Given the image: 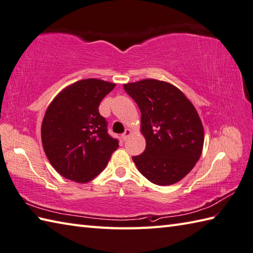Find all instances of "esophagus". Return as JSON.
I'll return each instance as SVG.
<instances>
[{"label":"esophagus","instance_id":"esophagus-1","mask_svg":"<svg viewBox=\"0 0 253 253\" xmlns=\"http://www.w3.org/2000/svg\"><path fill=\"white\" fill-rule=\"evenodd\" d=\"M131 135V130L129 129V128H127V129L125 130V132L123 133L122 135V138H123V140H127L128 139V137H129Z\"/></svg>","mask_w":253,"mask_h":253}]
</instances>
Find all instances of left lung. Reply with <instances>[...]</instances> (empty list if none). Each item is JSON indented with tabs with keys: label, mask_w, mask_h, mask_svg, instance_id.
<instances>
[{
	"label": "left lung",
	"mask_w": 253,
	"mask_h": 253,
	"mask_svg": "<svg viewBox=\"0 0 253 253\" xmlns=\"http://www.w3.org/2000/svg\"><path fill=\"white\" fill-rule=\"evenodd\" d=\"M141 112L140 130L146 150L132 157L138 170L159 186L173 185L201 157L204 131L196 107L169 83L143 79L124 84Z\"/></svg>",
	"instance_id": "1"
}]
</instances>
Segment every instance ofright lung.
Instances as JSON below:
<instances>
[{"label":"right lung","instance_id":"add662e5","mask_svg":"<svg viewBox=\"0 0 253 253\" xmlns=\"http://www.w3.org/2000/svg\"><path fill=\"white\" fill-rule=\"evenodd\" d=\"M115 84L88 78L64 88L47 106L41 140L47 160L64 178L84 184L98 176L118 148L99 113Z\"/></svg>","mask_w":253,"mask_h":253}]
</instances>
